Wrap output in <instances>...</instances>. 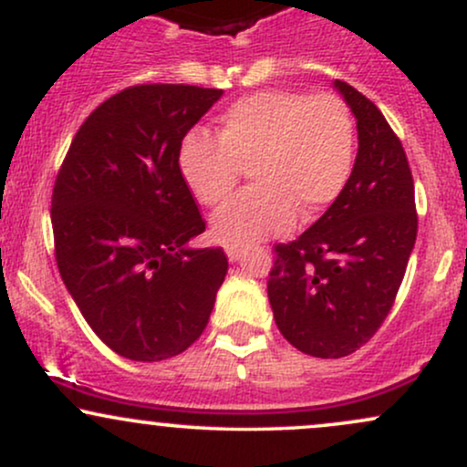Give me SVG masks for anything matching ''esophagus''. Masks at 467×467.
Masks as SVG:
<instances>
[{"label":"esophagus","mask_w":467,"mask_h":467,"mask_svg":"<svg viewBox=\"0 0 467 467\" xmlns=\"http://www.w3.org/2000/svg\"><path fill=\"white\" fill-rule=\"evenodd\" d=\"M244 252H245V250L241 248V245H233V244L226 245V254H228L230 261H239L241 256H244Z\"/></svg>","instance_id":"esophagus-1"}]
</instances>
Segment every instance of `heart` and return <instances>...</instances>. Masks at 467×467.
<instances>
[{"label":"heart","mask_w":467,"mask_h":467,"mask_svg":"<svg viewBox=\"0 0 467 467\" xmlns=\"http://www.w3.org/2000/svg\"><path fill=\"white\" fill-rule=\"evenodd\" d=\"M353 164L356 125L345 100L296 89L244 96L219 116L217 138L191 131L178 151L182 180L211 208L250 169L254 186L213 217V234L233 245L287 233L296 213L323 215L349 184Z\"/></svg>","instance_id":"b5f03b06"}]
</instances>
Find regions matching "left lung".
I'll return each mask as SVG.
<instances>
[{"label": "left lung", "mask_w": 467, "mask_h": 467, "mask_svg": "<svg viewBox=\"0 0 467 467\" xmlns=\"http://www.w3.org/2000/svg\"><path fill=\"white\" fill-rule=\"evenodd\" d=\"M358 120L349 184L298 239L275 245L267 296L278 331L314 358H345L393 307L417 237L415 184L400 138L367 96L336 80Z\"/></svg>", "instance_id": "obj_1"}]
</instances>
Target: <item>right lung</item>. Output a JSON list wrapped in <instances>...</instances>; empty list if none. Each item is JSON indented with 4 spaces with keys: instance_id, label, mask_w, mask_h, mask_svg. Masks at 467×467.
I'll return each mask as SVG.
<instances>
[{
    "instance_id": "right-lung-1",
    "label": "right lung",
    "mask_w": 467,
    "mask_h": 467,
    "mask_svg": "<svg viewBox=\"0 0 467 467\" xmlns=\"http://www.w3.org/2000/svg\"><path fill=\"white\" fill-rule=\"evenodd\" d=\"M222 89L147 83L100 103L52 189L58 272L94 334L118 356L158 362L206 329L228 272L178 166L180 144Z\"/></svg>"
}]
</instances>
